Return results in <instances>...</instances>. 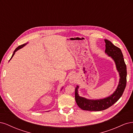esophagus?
Listing matches in <instances>:
<instances>
[{
    "label": "esophagus",
    "instance_id": "1",
    "mask_svg": "<svg viewBox=\"0 0 133 133\" xmlns=\"http://www.w3.org/2000/svg\"><path fill=\"white\" fill-rule=\"evenodd\" d=\"M69 80H70V82L71 83H75V82L76 81V76H75L74 74L71 75L70 76V78H69Z\"/></svg>",
    "mask_w": 133,
    "mask_h": 133
}]
</instances>
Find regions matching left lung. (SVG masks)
Returning <instances> with one entry per match:
<instances>
[{
  "label": "left lung",
  "mask_w": 133,
  "mask_h": 133,
  "mask_svg": "<svg viewBox=\"0 0 133 133\" xmlns=\"http://www.w3.org/2000/svg\"><path fill=\"white\" fill-rule=\"evenodd\" d=\"M105 42V53L114 59L116 69L119 75L120 80L117 89L115 92L108 98L99 100H89L80 97L78 93V86L75 89V99L78 107L84 110L101 111L105 110L112 106L122 96L127 84V66L125 63L123 55L120 48L115 46L108 40Z\"/></svg>",
  "instance_id": "1"
}]
</instances>
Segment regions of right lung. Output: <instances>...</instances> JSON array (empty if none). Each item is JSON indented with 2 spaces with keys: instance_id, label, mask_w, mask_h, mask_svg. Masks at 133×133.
Instances as JSON below:
<instances>
[{
  "instance_id": "add662e5",
  "label": "right lung",
  "mask_w": 133,
  "mask_h": 133,
  "mask_svg": "<svg viewBox=\"0 0 133 133\" xmlns=\"http://www.w3.org/2000/svg\"><path fill=\"white\" fill-rule=\"evenodd\" d=\"M26 45V44H22V45H19V46H18L17 48H16V49H15V50L14 51V53H13V55H12V56H11V58H10V59L12 58V57H13V55H14V54H15V51H17L18 50H19V49H21V48H23L24 46V45Z\"/></svg>"
}]
</instances>
